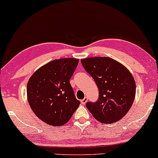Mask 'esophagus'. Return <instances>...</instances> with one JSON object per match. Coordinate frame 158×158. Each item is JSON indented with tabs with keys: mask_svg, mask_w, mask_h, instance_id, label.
Returning <instances> with one entry per match:
<instances>
[{
	"mask_svg": "<svg viewBox=\"0 0 158 158\" xmlns=\"http://www.w3.org/2000/svg\"><path fill=\"white\" fill-rule=\"evenodd\" d=\"M87 102H88V98H86V97H85L84 99H81V104H82V105L86 104Z\"/></svg>",
	"mask_w": 158,
	"mask_h": 158,
	"instance_id": "esophagus-1",
	"label": "esophagus"
}]
</instances>
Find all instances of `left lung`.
I'll use <instances>...</instances> for the list:
<instances>
[{"instance_id":"1","label":"left lung","mask_w":158,"mask_h":158,"mask_svg":"<svg viewBox=\"0 0 158 158\" xmlns=\"http://www.w3.org/2000/svg\"><path fill=\"white\" fill-rule=\"evenodd\" d=\"M81 62L99 89L98 100L87 102L86 108L100 123L122 119L131 108L136 94L135 81L129 70L108 57L86 58Z\"/></svg>"}]
</instances>
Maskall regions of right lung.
I'll list each match as a JSON object with an SVG mask.
<instances>
[{"label":"right lung","mask_w":158,"mask_h":158,"mask_svg":"<svg viewBox=\"0 0 158 158\" xmlns=\"http://www.w3.org/2000/svg\"><path fill=\"white\" fill-rule=\"evenodd\" d=\"M79 59H56L38 69L27 83L28 102L32 111L47 124L60 126L68 123L80 105L70 79Z\"/></svg>","instance_id":"obj_1"}]
</instances>
